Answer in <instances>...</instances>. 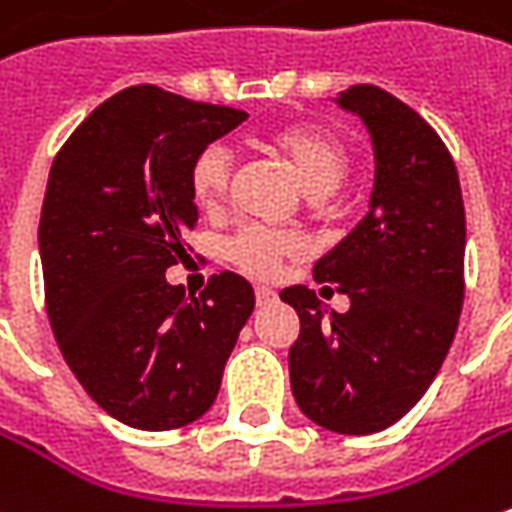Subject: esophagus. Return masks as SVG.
Listing matches in <instances>:
<instances>
[{"mask_svg":"<svg viewBox=\"0 0 512 512\" xmlns=\"http://www.w3.org/2000/svg\"><path fill=\"white\" fill-rule=\"evenodd\" d=\"M255 298H257V306H263V303L275 300V289H269V286H257Z\"/></svg>","mask_w":512,"mask_h":512,"instance_id":"1","label":"esophagus"}]
</instances>
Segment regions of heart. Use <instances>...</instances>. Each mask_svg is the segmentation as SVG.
Returning <instances> with one entry per match:
<instances>
[{
    "label": "heart",
    "instance_id": "heart-1",
    "mask_svg": "<svg viewBox=\"0 0 512 512\" xmlns=\"http://www.w3.org/2000/svg\"><path fill=\"white\" fill-rule=\"evenodd\" d=\"M266 145L286 160L309 197H329L349 174V151L329 131L315 125H280L269 131ZM232 189V157L223 145H206L189 168V191L203 212H220ZM300 255L292 234L246 226L226 240V257L252 278H272L283 260Z\"/></svg>",
    "mask_w": 512,
    "mask_h": 512
}]
</instances>
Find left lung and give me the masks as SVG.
<instances>
[{"label": "left lung", "mask_w": 512, "mask_h": 512, "mask_svg": "<svg viewBox=\"0 0 512 512\" xmlns=\"http://www.w3.org/2000/svg\"><path fill=\"white\" fill-rule=\"evenodd\" d=\"M338 105L364 120L375 148L367 217L315 263V280L335 283L349 312L306 286L280 300L300 318L289 349L300 412L323 430L369 435L421 401L450 352L467 229L456 163L424 117L378 85H352Z\"/></svg>", "instance_id": "8db88e82"}]
</instances>
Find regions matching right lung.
Instances as JSON below:
<instances>
[{
  "label": "right lung",
  "instance_id": "add662e5",
  "mask_svg": "<svg viewBox=\"0 0 512 512\" xmlns=\"http://www.w3.org/2000/svg\"><path fill=\"white\" fill-rule=\"evenodd\" d=\"M246 117L134 85L54 157L39 217L48 321L85 392L128 427L177 430L209 410L255 309L234 272L214 275L200 298L166 280L197 226L191 160Z\"/></svg>",
  "mask_w": 512,
  "mask_h": 512
}]
</instances>
